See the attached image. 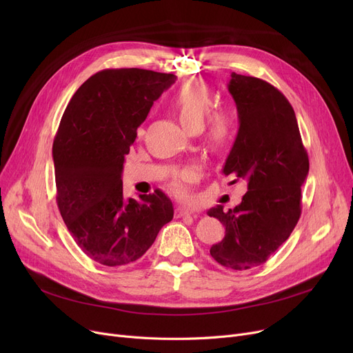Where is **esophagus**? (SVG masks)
Returning <instances> with one entry per match:
<instances>
[{"instance_id":"esophagus-1","label":"esophagus","mask_w":353,"mask_h":353,"mask_svg":"<svg viewBox=\"0 0 353 353\" xmlns=\"http://www.w3.org/2000/svg\"><path fill=\"white\" fill-rule=\"evenodd\" d=\"M189 214H193V212L188 208H179L177 209V216L181 217V216H189Z\"/></svg>"}]
</instances>
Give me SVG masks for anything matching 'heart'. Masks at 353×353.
Instances as JSON below:
<instances>
[{
    "label": "heart",
    "mask_w": 353,
    "mask_h": 353,
    "mask_svg": "<svg viewBox=\"0 0 353 353\" xmlns=\"http://www.w3.org/2000/svg\"><path fill=\"white\" fill-rule=\"evenodd\" d=\"M212 105L209 90L196 80L184 81L172 97V107L177 113L181 124L196 132L205 121ZM234 134V120L226 111H214L208 117L206 136L213 148L225 147ZM193 176V170H184L173 183V190L179 194L188 193L186 181Z\"/></svg>",
    "instance_id": "b5f03b06"
}]
</instances>
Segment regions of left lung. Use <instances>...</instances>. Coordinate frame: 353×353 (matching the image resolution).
I'll use <instances>...</instances> for the list:
<instances>
[{"instance_id":"1","label":"left lung","mask_w":353,"mask_h":353,"mask_svg":"<svg viewBox=\"0 0 353 353\" xmlns=\"http://www.w3.org/2000/svg\"><path fill=\"white\" fill-rule=\"evenodd\" d=\"M228 87L239 132L223 174L245 180L248 192L234 209L219 205L208 212L226 228L210 254L221 266L248 270L263 265L298 225L309 157L293 107L279 90L236 72Z\"/></svg>"}]
</instances>
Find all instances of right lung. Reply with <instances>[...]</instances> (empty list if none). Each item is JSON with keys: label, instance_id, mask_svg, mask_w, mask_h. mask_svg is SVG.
Masks as SVG:
<instances>
[{"label": "right lung", "instance_id": "add662e5", "mask_svg": "<svg viewBox=\"0 0 353 353\" xmlns=\"http://www.w3.org/2000/svg\"><path fill=\"white\" fill-rule=\"evenodd\" d=\"M174 74L107 68L74 92L52 143L57 205L80 249L92 261L120 268L136 262L173 219L170 199L125 200L123 163L153 103Z\"/></svg>", "mask_w": 353, "mask_h": 353}]
</instances>
